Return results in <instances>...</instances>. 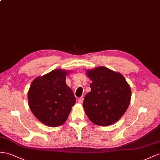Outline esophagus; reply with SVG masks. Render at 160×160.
I'll list each match as a JSON object with an SVG mask.
<instances>
[{"label":"esophagus","mask_w":160,"mask_h":160,"mask_svg":"<svg viewBox=\"0 0 160 160\" xmlns=\"http://www.w3.org/2000/svg\"><path fill=\"white\" fill-rule=\"evenodd\" d=\"M78 103H79L82 104V103H83V101H84V99H83V98H82V97H80V98H79V99H78Z\"/></svg>","instance_id":"obj_1"}]
</instances>
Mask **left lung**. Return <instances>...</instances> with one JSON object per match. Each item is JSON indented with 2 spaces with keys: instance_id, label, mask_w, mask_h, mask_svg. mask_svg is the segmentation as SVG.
I'll return each mask as SVG.
<instances>
[{
  "instance_id": "1",
  "label": "left lung",
  "mask_w": 160,
  "mask_h": 160,
  "mask_svg": "<svg viewBox=\"0 0 160 160\" xmlns=\"http://www.w3.org/2000/svg\"><path fill=\"white\" fill-rule=\"evenodd\" d=\"M91 91L84 97L83 108L95 124L106 126L119 120L128 109L131 89L122 73L103 66L88 69Z\"/></svg>"
}]
</instances>
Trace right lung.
Instances as JSON below:
<instances>
[{
	"label": "right lung",
	"mask_w": 160,
	"mask_h": 160,
	"mask_svg": "<svg viewBox=\"0 0 160 160\" xmlns=\"http://www.w3.org/2000/svg\"><path fill=\"white\" fill-rule=\"evenodd\" d=\"M69 72L56 69L31 83L28 92L29 107L34 116L48 126L63 124L76 103L72 90L65 82Z\"/></svg>",
	"instance_id": "1"
}]
</instances>
